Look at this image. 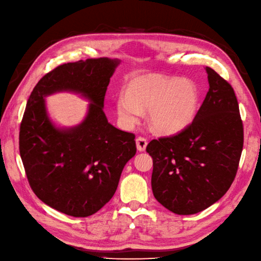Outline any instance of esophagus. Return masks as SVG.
Listing matches in <instances>:
<instances>
[{
    "mask_svg": "<svg viewBox=\"0 0 261 261\" xmlns=\"http://www.w3.org/2000/svg\"><path fill=\"white\" fill-rule=\"evenodd\" d=\"M147 144H148V141L144 137H138L136 139V146H137L138 151H145L146 147H147Z\"/></svg>",
    "mask_w": 261,
    "mask_h": 261,
    "instance_id": "esophagus-1",
    "label": "esophagus"
}]
</instances>
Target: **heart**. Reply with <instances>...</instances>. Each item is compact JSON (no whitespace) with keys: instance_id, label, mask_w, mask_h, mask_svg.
Here are the masks:
<instances>
[{"instance_id":"1","label":"heart","mask_w":261,"mask_h":261,"mask_svg":"<svg viewBox=\"0 0 261 261\" xmlns=\"http://www.w3.org/2000/svg\"><path fill=\"white\" fill-rule=\"evenodd\" d=\"M199 94L189 81L162 76L141 77L133 82L127 92L117 96L116 110L125 125H134L149 111L152 127L162 134L184 129L194 118Z\"/></svg>"}]
</instances>
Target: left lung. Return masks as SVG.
<instances>
[{"instance_id":"1","label":"left lung","mask_w":261,"mask_h":261,"mask_svg":"<svg viewBox=\"0 0 261 261\" xmlns=\"http://www.w3.org/2000/svg\"><path fill=\"white\" fill-rule=\"evenodd\" d=\"M209 90L194 121L174 136L153 139L154 198L176 215H194L217 202L239 169L244 130L232 86L206 67Z\"/></svg>"}]
</instances>
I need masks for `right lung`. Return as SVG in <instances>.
<instances>
[{"label":"right lung","instance_id":"add662e5","mask_svg":"<svg viewBox=\"0 0 261 261\" xmlns=\"http://www.w3.org/2000/svg\"><path fill=\"white\" fill-rule=\"evenodd\" d=\"M118 60L66 63L45 74L27 101L19 130V152L29 185L41 201L76 218L89 217L112 198L127 161L136 153L135 135L114 127L103 112L107 88ZM60 91L91 101L80 125L59 129L44 98Z\"/></svg>","mask_w":261,"mask_h":261}]
</instances>
